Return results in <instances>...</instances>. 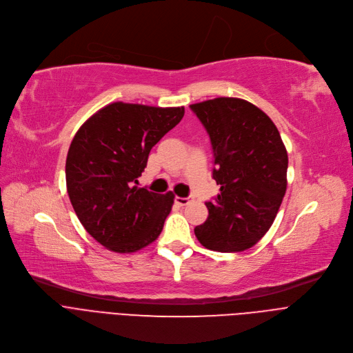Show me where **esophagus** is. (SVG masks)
I'll return each mask as SVG.
<instances>
[{
  "label": "esophagus",
  "mask_w": 353,
  "mask_h": 353,
  "mask_svg": "<svg viewBox=\"0 0 353 353\" xmlns=\"http://www.w3.org/2000/svg\"><path fill=\"white\" fill-rule=\"evenodd\" d=\"M190 201H192L190 197H176V203L179 206H188Z\"/></svg>",
  "instance_id": "obj_1"
}]
</instances>
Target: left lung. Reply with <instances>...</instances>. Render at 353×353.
Instances as JSON below:
<instances>
[{
    "label": "left lung",
    "mask_w": 353,
    "mask_h": 353,
    "mask_svg": "<svg viewBox=\"0 0 353 353\" xmlns=\"http://www.w3.org/2000/svg\"><path fill=\"white\" fill-rule=\"evenodd\" d=\"M190 108L210 137L220 186L194 234L210 250L243 252L266 234L279 212L288 186L286 147L269 116L246 100L217 97Z\"/></svg>",
    "instance_id": "left-lung-1"
}]
</instances>
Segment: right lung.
Masks as SVG:
<instances>
[{
    "label": "right lung",
    "mask_w": 353,
    "mask_h": 353,
    "mask_svg": "<svg viewBox=\"0 0 353 353\" xmlns=\"http://www.w3.org/2000/svg\"><path fill=\"white\" fill-rule=\"evenodd\" d=\"M184 107L111 103L74 136L65 161L67 193L84 229L117 253L137 252L159 237L174 203L172 192L139 188L153 145L176 127Z\"/></svg>",
    "instance_id": "obj_1"
}]
</instances>
